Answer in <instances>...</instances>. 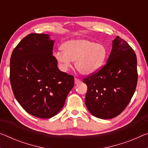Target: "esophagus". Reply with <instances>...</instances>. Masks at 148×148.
<instances>
[{
	"mask_svg": "<svg viewBox=\"0 0 148 148\" xmlns=\"http://www.w3.org/2000/svg\"><path fill=\"white\" fill-rule=\"evenodd\" d=\"M82 82L81 80H80L79 79H77V78H75L74 79V83L75 84H79Z\"/></svg>",
	"mask_w": 148,
	"mask_h": 148,
	"instance_id": "34e87169",
	"label": "esophagus"
}]
</instances>
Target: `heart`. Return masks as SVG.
<instances>
[{"label":"heart","mask_w":148,"mask_h":148,"mask_svg":"<svg viewBox=\"0 0 148 148\" xmlns=\"http://www.w3.org/2000/svg\"><path fill=\"white\" fill-rule=\"evenodd\" d=\"M106 49L101 44L89 40L74 39L65 42L62 49L55 53L57 62L63 69L71 66L76 61V68L84 75L97 72L101 68L106 59Z\"/></svg>","instance_id":"b5f03b06"}]
</instances>
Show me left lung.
Returning a JSON list of instances; mask_svg holds the SVG:
<instances>
[{
	"label": "left lung",
	"mask_w": 148,
	"mask_h": 148,
	"mask_svg": "<svg viewBox=\"0 0 148 148\" xmlns=\"http://www.w3.org/2000/svg\"><path fill=\"white\" fill-rule=\"evenodd\" d=\"M137 81L136 54L127 42L117 36L106 64L83 79L87 86V109L100 119L119 116L131 101Z\"/></svg>",
	"instance_id": "left-lung-1"
}]
</instances>
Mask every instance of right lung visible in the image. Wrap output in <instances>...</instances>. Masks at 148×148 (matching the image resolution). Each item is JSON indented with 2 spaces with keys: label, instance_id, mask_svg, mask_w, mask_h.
<instances>
[{
  "label": "right lung",
  "instance_id": "right-lung-1",
  "mask_svg": "<svg viewBox=\"0 0 148 148\" xmlns=\"http://www.w3.org/2000/svg\"><path fill=\"white\" fill-rule=\"evenodd\" d=\"M53 44L48 34L31 33L20 41L10 57L15 98L27 113L42 119L58 113L74 85V76L57 67Z\"/></svg>",
  "mask_w": 148,
  "mask_h": 148
}]
</instances>
